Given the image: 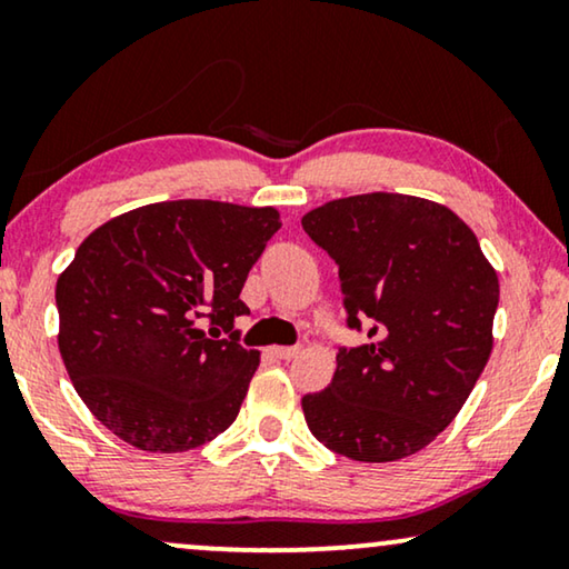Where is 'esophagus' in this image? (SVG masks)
I'll use <instances>...</instances> for the list:
<instances>
[{"label":"esophagus","mask_w":569,"mask_h":569,"mask_svg":"<svg viewBox=\"0 0 569 569\" xmlns=\"http://www.w3.org/2000/svg\"><path fill=\"white\" fill-rule=\"evenodd\" d=\"M300 349L298 347H271L269 355L277 357V360H292V357H298Z\"/></svg>","instance_id":"34e87169"}]
</instances>
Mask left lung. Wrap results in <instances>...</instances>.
I'll list each match as a JSON object with an SVG mask.
<instances>
[{
  "mask_svg": "<svg viewBox=\"0 0 569 569\" xmlns=\"http://www.w3.org/2000/svg\"><path fill=\"white\" fill-rule=\"evenodd\" d=\"M339 263L349 329L321 393L302 396L306 422L333 453L365 463L415 456L453 422L492 355L500 282L473 230L438 201L357 193L302 217Z\"/></svg>",
  "mask_w": 569,
  "mask_h": 569,
  "instance_id": "left-lung-1",
  "label": "left lung"
}]
</instances>
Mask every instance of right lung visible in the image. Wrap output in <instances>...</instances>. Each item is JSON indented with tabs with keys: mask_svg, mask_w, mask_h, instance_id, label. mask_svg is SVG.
<instances>
[{
	"mask_svg": "<svg viewBox=\"0 0 569 569\" xmlns=\"http://www.w3.org/2000/svg\"><path fill=\"white\" fill-rule=\"evenodd\" d=\"M279 228L274 207L178 199L82 240L57 279L59 352L116 438L183 453L236 422L259 352L222 331L248 313L240 290Z\"/></svg>",
	"mask_w": 569,
	"mask_h": 569,
	"instance_id": "right-lung-1",
	"label": "right lung"
}]
</instances>
